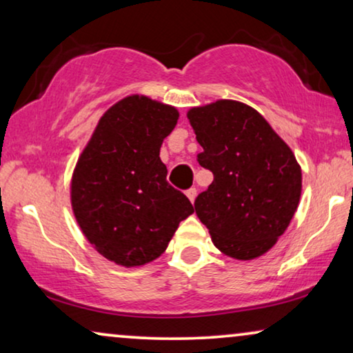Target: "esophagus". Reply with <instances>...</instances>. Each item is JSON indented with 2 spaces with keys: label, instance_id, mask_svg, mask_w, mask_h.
<instances>
[{
  "label": "esophagus",
  "instance_id": "obj_1",
  "mask_svg": "<svg viewBox=\"0 0 353 353\" xmlns=\"http://www.w3.org/2000/svg\"><path fill=\"white\" fill-rule=\"evenodd\" d=\"M196 194H197L196 188H190V190H186V196H188V199H190L191 202H194Z\"/></svg>",
  "mask_w": 353,
  "mask_h": 353
}]
</instances>
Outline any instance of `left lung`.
I'll return each instance as SVG.
<instances>
[{
    "instance_id": "obj_1",
    "label": "left lung",
    "mask_w": 353,
    "mask_h": 353,
    "mask_svg": "<svg viewBox=\"0 0 353 353\" xmlns=\"http://www.w3.org/2000/svg\"><path fill=\"white\" fill-rule=\"evenodd\" d=\"M188 119L214 181L194 201L212 243L238 260L267 252L291 223L302 191V172L286 143L257 110L221 99L194 108Z\"/></svg>"
}]
</instances>
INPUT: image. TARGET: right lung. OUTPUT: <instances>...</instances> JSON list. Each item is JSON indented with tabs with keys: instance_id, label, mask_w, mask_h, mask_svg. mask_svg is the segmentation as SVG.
Here are the masks:
<instances>
[{
	"instance_id": "add662e5",
	"label": "right lung",
	"mask_w": 353,
	"mask_h": 353,
	"mask_svg": "<svg viewBox=\"0 0 353 353\" xmlns=\"http://www.w3.org/2000/svg\"><path fill=\"white\" fill-rule=\"evenodd\" d=\"M178 110L146 96L114 104L96 127L72 176V209L86 239L122 267L163 254L194 209L167 181L159 157Z\"/></svg>"
}]
</instances>
